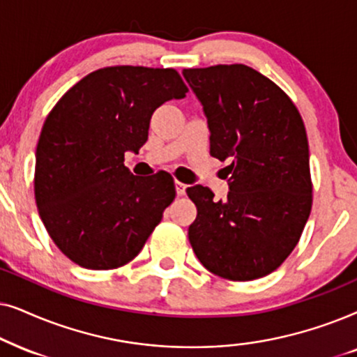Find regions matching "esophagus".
<instances>
[{
    "instance_id": "obj_1",
    "label": "esophagus",
    "mask_w": 357,
    "mask_h": 357,
    "mask_svg": "<svg viewBox=\"0 0 357 357\" xmlns=\"http://www.w3.org/2000/svg\"><path fill=\"white\" fill-rule=\"evenodd\" d=\"M174 186H176V194H178L179 197H183L184 194H186V184H183L181 181H176L174 183Z\"/></svg>"
}]
</instances>
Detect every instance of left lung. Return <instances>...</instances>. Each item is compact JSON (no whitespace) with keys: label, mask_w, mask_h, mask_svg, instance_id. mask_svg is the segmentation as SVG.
<instances>
[{"label":"left lung","mask_w":357,"mask_h":357,"mask_svg":"<svg viewBox=\"0 0 357 357\" xmlns=\"http://www.w3.org/2000/svg\"><path fill=\"white\" fill-rule=\"evenodd\" d=\"M202 102L211 155L230 158V192H186L197 207L188 236L197 259L230 281H253L281 266L312 211L308 140L301 112L274 82L243 63L186 68Z\"/></svg>","instance_id":"left-lung-1"}]
</instances>
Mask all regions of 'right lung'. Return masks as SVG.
Segmentation results:
<instances>
[{
	"label": "right lung",
	"instance_id": "right-lung-1",
	"mask_svg": "<svg viewBox=\"0 0 357 357\" xmlns=\"http://www.w3.org/2000/svg\"><path fill=\"white\" fill-rule=\"evenodd\" d=\"M188 86L174 68L117 65L79 79L47 116L36 150L39 215L61 253L86 269L127 264L176 196L168 173L137 178L127 150L149 139L151 114Z\"/></svg>",
	"mask_w": 357,
	"mask_h": 357
}]
</instances>
